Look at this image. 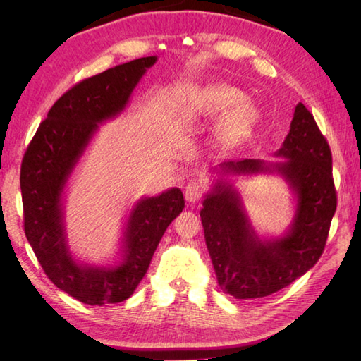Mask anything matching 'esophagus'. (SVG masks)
Here are the masks:
<instances>
[{
    "instance_id": "esophagus-1",
    "label": "esophagus",
    "mask_w": 361,
    "mask_h": 361,
    "mask_svg": "<svg viewBox=\"0 0 361 361\" xmlns=\"http://www.w3.org/2000/svg\"><path fill=\"white\" fill-rule=\"evenodd\" d=\"M204 189H206V186H204V183L203 181H190V183H188L186 185V188H185V197H186V200L189 202V203H195V202H198L202 198V195H203V192H204Z\"/></svg>"
}]
</instances>
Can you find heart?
Segmentation results:
<instances>
[{
    "instance_id": "1",
    "label": "heart",
    "mask_w": 361,
    "mask_h": 361,
    "mask_svg": "<svg viewBox=\"0 0 361 361\" xmlns=\"http://www.w3.org/2000/svg\"><path fill=\"white\" fill-rule=\"evenodd\" d=\"M242 93L239 90L229 87L226 83H214L202 91L200 99H198V110L208 116H214V114L231 109L232 105L239 102ZM252 114L255 113L248 104H238L221 121L219 126V136L221 140H229V137L239 135L251 124Z\"/></svg>"
}]
</instances>
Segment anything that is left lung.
<instances>
[{"label": "left lung", "mask_w": 361, "mask_h": 361, "mask_svg": "<svg viewBox=\"0 0 361 361\" xmlns=\"http://www.w3.org/2000/svg\"><path fill=\"white\" fill-rule=\"evenodd\" d=\"M276 163L242 159L221 163V175L204 195L200 211L204 240L217 282L235 299L276 293L301 278L323 255L336 209L332 153L312 113L299 102L290 132L274 153ZM278 173L295 197V216L279 238H260L250 225L241 197L228 174Z\"/></svg>", "instance_id": "obj_1"}]
</instances>
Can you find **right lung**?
Here are the masks:
<instances>
[{
	"label": "right lung",
	"mask_w": 361,
	"mask_h": 361,
	"mask_svg": "<svg viewBox=\"0 0 361 361\" xmlns=\"http://www.w3.org/2000/svg\"><path fill=\"white\" fill-rule=\"evenodd\" d=\"M157 56L141 57L82 80L52 105L27 145L20 186L25 233L46 276L78 301L90 305L122 302L147 273L167 226L185 208L178 188L142 197L130 211L114 265L75 260L66 240L65 188L99 126L124 111Z\"/></svg>",
	"instance_id": "obj_1"
}]
</instances>
